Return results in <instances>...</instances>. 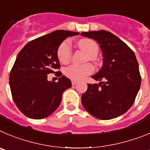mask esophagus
Masks as SVG:
<instances>
[{
  "instance_id": "34e87169",
  "label": "esophagus",
  "mask_w": 150,
  "mask_h": 150,
  "mask_svg": "<svg viewBox=\"0 0 150 150\" xmlns=\"http://www.w3.org/2000/svg\"><path fill=\"white\" fill-rule=\"evenodd\" d=\"M77 83H78V81H76V80H72V85H75Z\"/></svg>"
}]
</instances>
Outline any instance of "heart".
<instances>
[{"label": "heart", "instance_id": "b5f03b06", "mask_svg": "<svg viewBox=\"0 0 150 150\" xmlns=\"http://www.w3.org/2000/svg\"><path fill=\"white\" fill-rule=\"evenodd\" d=\"M78 47L83 50L89 55L88 58L95 63H98L96 55L98 52V46L96 42L91 40H82L78 42ZM72 48L69 42L64 41L61 43L57 49V57L60 63H67L72 57ZM93 72V67L90 63L83 65L72 64L65 69V74L72 80H80L85 76Z\"/></svg>", "mask_w": 150, "mask_h": 150}]
</instances>
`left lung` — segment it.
I'll list each match as a JSON object with an SVG mask.
<instances>
[{"label": "left lung", "mask_w": 150, "mask_h": 150, "mask_svg": "<svg viewBox=\"0 0 150 150\" xmlns=\"http://www.w3.org/2000/svg\"><path fill=\"white\" fill-rule=\"evenodd\" d=\"M83 36L97 41L103 55V65L92 78L81 96L85 110L99 120H111L125 114L135 100L141 77L135 54L123 41L106 30L83 32Z\"/></svg>", "instance_id": "8db88e82"}]
</instances>
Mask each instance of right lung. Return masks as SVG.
Instances as JSON below:
<instances>
[{
    "instance_id": "1",
    "label": "right lung",
    "mask_w": 150,
    "mask_h": 150,
    "mask_svg": "<svg viewBox=\"0 0 150 150\" xmlns=\"http://www.w3.org/2000/svg\"><path fill=\"white\" fill-rule=\"evenodd\" d=\"M78 32L59 30L29 42L16 57L9 75L12 96L20 111L29 118L40 120L53 113L63 93L72 87L71 81L60 72L57 49L67 36ZM58 72L57 82L47 81V75Z\"/></svg>"
}]
</instances>
